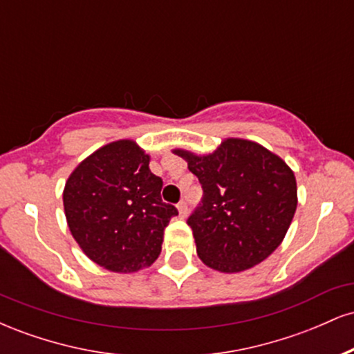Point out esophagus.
<instances>
[{"label":"esophagus","instance_id":"obj_1","mask_svg":"<svg viewBox=\"0 0 354 354\" xmlns=\"http://www.w3.org/2000/svg\"><path fill=\"white\" fill-rule=\"evenodd\" d=\"M178 211H180L181 218H185L186 214H188V205H186V201L178 203Z\"/></svg>","mask_w":354,"mask_h":354}]
</instances>
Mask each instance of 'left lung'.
<instances>
[{
	"label": "left lung",
	"mask_w": 354,
	"mask_h": 354,
	"mask_svg": "<svg viewBox=\"0 0 354 354\" xmlns=\"http://www.w3.org/2000/svg\"><path fill=\"white\" fill-rule=\"evenodd\" d=\"M203 186L188 218L196 253L211 270L239 273L281 245L298 206L293 169L265 146L226 138L209 154L176 148Z\"/></svg>",
	"instance_id": "1"
}]
</instances>
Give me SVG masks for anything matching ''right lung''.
<instances>
[{
	"label": "right lung",
	"mask_w": 354,
	"mask_h": 354,
	"mask_svg": "<svg viewBox=\"0 0 354 354\" xmlns=\"http://www.w3.org/2000/svg\"><path fill=\"white\" fill-rule=\"evenodd\" d=\"M163 180L133 140L96 149L73 169L63 189L68 228L83 253L113 273H136L161 253L178 209L161 200Z\"/></svg>",
	"instance_id": "add662e5"
}]
</instances>
